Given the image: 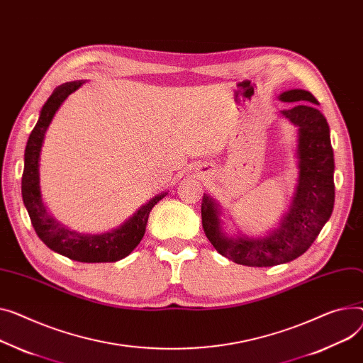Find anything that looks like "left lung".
<instances>
[{
    "label": "left lung",
    "instance_id": "obj_1",
    "mask_svg": "<svg viewBox=\"0 0 363 363\" xmlns=\"http://www.w3.org/2000/svg\"><path fill=\"white\" fill-rule=\"evenodd\" d=\"M283 102H296L281 113L299 127V181L296 194L280 226L262 239H228L220 230L217 204L203 197L201 219L206 236L216 251L233 262L250 267H272L289 262L313 244L334 207V155L330 128L317 109L318 101L306 90H287Z\"/></svg>",
    "mask_w": 363,
    "mask_h": 363
}]
</instances>
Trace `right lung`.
<instances>
[{
  "label": "right lung",
  "instance_id": "obj_1",
  "mask_svg": "<svg viewBox=\"0 0 363 363\" xmlns=\"http://www.w3.org/2000/svg\"><path fill=\"white\" fill-rule=\"evenodd\" d=\"M83 82H69L58 86L40 111V116L32 130L26 150H24V169L21 177L23 203L28 208L32 226L42 242L52 251L80 262H113L127 257L146 232V225L152 208L164 194L152 199L143 206L131 219L121 228L102 235H82L62 228L46 213L39 191V155L45 133L61 104Z\"/></svg>",
  "mask_w": 363,
  "mask_h": 363
}]
</instances>
